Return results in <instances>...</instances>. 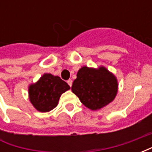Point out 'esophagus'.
Listing matches in <instances>:
<instances>
[{
    "label": "esophagus",
    "instance_id": "1",
    "mask_svg": "<svg viewBox=\"0 0 152 152\" xmlns=\"http://www.w3.org/2000/svg\"><path fill=\"white\" fill-rule=\"evenodd\" d=\"M67 84L69 85L70 87H72V80H67Z\"/></svg>",
    "mask_w": 152,
    "mask_h": 152
}]
</instances>
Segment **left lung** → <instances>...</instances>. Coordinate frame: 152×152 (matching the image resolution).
Wrapping results in <instances>:
<instances>
[{
    "mask_svg": "<svg viewBox=\"0 0 152 152\" xmlns=\"http://www.w3.org/2000/svg\"><path fill=\"white\" fill-rule=\"evenodd\" d=\"M76 76L72 91L86 107L91 110L105 107L113 101L117 94L116 78L103 66L99 69L83 66Z\"/></svg>",
    "mask_w": 152,
    "mask_h": 152,
    "instance_id": "8db88e82",
    "label": "left lung"
}]
</instances>
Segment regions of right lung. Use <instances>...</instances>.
Here are the masks:
<instances>
[{"instance_id":"add662e5","label":"right lung","mask_w":152,"mask_h":152,"mask_svg":"<svg viewBox=\"0 0 152 152\" xmlns=\"http://www.w3.org/2000/svg\"><path fill=\"white\" fill-rule=\"evenodd\" d=\"M70 89L67 83L51 74H44L28 89L31 104L37 111L47 112L56 107L63 93Z\"/></svg>"}]
</instances>
